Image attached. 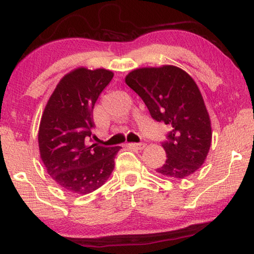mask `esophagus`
I'll list each match as a JSON object with an SVG mask.
<instances>
[{
  "instance_id": "obj_1",
  "label": "esophagus",
  "mask_w": 254,
  "mask_h": 254,
  "mask_svg": "<svg viewBox=\"0 0 254 254\" xmlns=\"http://www.w3.org/2000/svg\"><path fill=\"white\" fill-rule=\"evenodd\" d=\"M128 147L135 148V149H139V150H141V149H143L144 147H146V143H143V142H139V143L132 142V143H128Z\"/></svg>"
}]
</instances>
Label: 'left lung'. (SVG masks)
<instances>
[{
    "label": "left lung",
    "mask_w": 254,
    "mask_h": 254,
    "mask_svg": "<svg viewBox=\"0 0 254 254\" xmlns=\"http://www.w3.org/2000/svg\"><path fill=\"white\" fill-rule=\"evenodd\" d=\"M126 82L138 94L157 122L171 131L162 146L166 162L156 172L185 179L202 166L211 144L210 119L198 86L178 66L142 67L130 72Z\"/></svg>",
    "instance_id": "1"
}]
</instances>
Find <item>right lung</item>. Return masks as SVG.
Segmentation results:
<instances>
[{
  "label": "right lung",
  "mask_w": 254,
  "mask_h": 254,
  "mask_svg": "<svg viewBox=\"0 0 254 254\" xmlns=\"http://www.w3.org/2000/svg\"><path fill=\"white\" fill-rule=\"evenodd\" d=\"M105 69L79 67L64 75L43 113L39 152L47 173L65 191L87 194L106 182L121 147L91 146L96 100L113 79Z\"/></svg>",
  "instance_id": "obj_1"
}]
</instances>
